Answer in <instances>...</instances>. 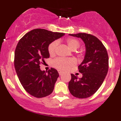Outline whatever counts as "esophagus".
<instances>
[{
    "mask_svg": "<svg viewBox=\"0 0 121 121\" xmlns=\"http://www.w3.org/2000/svg\"><path fill=\"white\" fill-rule=\"evenodd\" d=\"M58 74H59L60 75H61L62 74H63V72L61 71H60V70H58Z\"/></svg>",
    "mask_w": 121,
    "mask_h": 121,
    "instance_id": "esophagus-1",
    "label": "esophagus"
}]
</instances>
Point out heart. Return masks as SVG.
<instances>
[{"label":"heart","mask_w":121,"mask_h":121,"mask_svg":"<svg viewBox=\"0 0 121 121\" xmlns=\"http://www.w3.org/2000/svg\"><path fill=\"white\" fill-rule=\"evenodd\" d=\"M66 42L68 47L73 50H75L80 46L79 40L74 38H68L67 39ZM58 43L59 41L58 40H54L49 44L48 51L51 56H54L56 53ZM76 63V60L73 58H57L53 61V65L54 67L63 70H67L68 68L75 65Z\"/></svg>","instance_id":"b5f03b06"}]
</instances>
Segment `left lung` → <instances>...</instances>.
<instances>
[{
	"instance_id": "left-lung-1",
	"label": "left lung",
	"mask_w": 121,
	"mask_h": 121,
	"mask_svg": "<svg viewBox=\"0 0 121 121\" xmlns=\"http://www.w3.org/2000/svg\"><path fill=\"white\" fill-rule=\"evenodd\" d=\"M69 35L81 38L86 52L83 61L78 67L82 77L71 74L68 89L74 97L86 98L94 94L103 83L109 67L108 53L102 42L93 35L84 33Z\"/></svg>"
}]
</instances>
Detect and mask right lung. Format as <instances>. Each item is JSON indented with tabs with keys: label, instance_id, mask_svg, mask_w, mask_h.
<instances>
[{
	"label": "right lung",
	"instance_id": "right-lung-1",
	"mask_svg": "<svg viewBox=\"0 0 121 121\" xmlns=\"http://www.w3.org/2000/svg\"><path fill=\"white\" fill-rule=\"evenodd\" d=\"M65 35L37 29L26 34L19 40L14 52V64L17 75L24 90L31 95L42 98L53 91L59 74L51 68L47 73L40 65L50 57L48 47L55 40Z\"/></svg>",
	"mask_w": 121,
	"mask_h": 121
}]
</instances>
